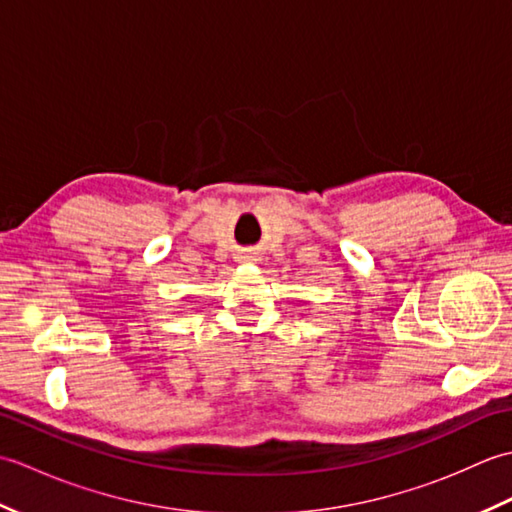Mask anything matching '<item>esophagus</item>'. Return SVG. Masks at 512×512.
Returning <instances> with one entry per match:
<instances>
[{"instance_id": "esophagus-1", "label": "esophagus", "mask_w": 512, "mask_h": 512, "mask_svg": "<svg viewBox=\"0 0 512 512\" xmlns=\"http://www.w3.org/2000/svg\"><path fill=\"white\" fill-rule=\"evenodd\" d=\"M246 259H253V255H246Z\"/></svg>"}]
</instances>
